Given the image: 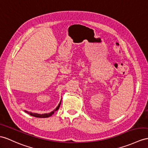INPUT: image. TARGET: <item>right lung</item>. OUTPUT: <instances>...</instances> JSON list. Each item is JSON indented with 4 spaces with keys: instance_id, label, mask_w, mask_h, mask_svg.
Wrapping results in <instances>:
<instances>
[{
    "instance_id": "add662e5",
    "label": "right lung",
    "mask_w": 148,
    "mask_h": 148,
    "mask_svg": "<svg viewBox=\"0 0 148 148\" xmlns=\"http://www.w3.org/2000/svg\"><path fill=\"white\" fill-rule=\"evenodd\" d=\"M60 104H61V102L60 103H59V105L58 106V107L56 108L55 110H54L53 112H51L50 113H48V114H36V113H31V112H29L27 111H26L25 110V112H26L27 114H29V115H31V116H33V117H40V118H46V117H49L51 116H52V115L54 114V112H56V110H58L59 107L60 106Z\"/></svg>"
}]
</instances>
